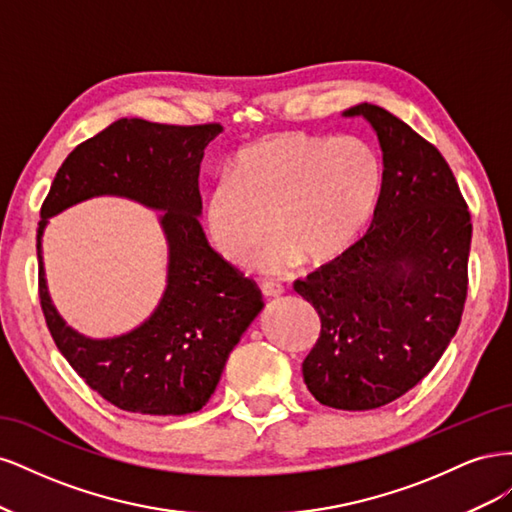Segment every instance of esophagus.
Listing matches in <instances>:
<instances>
[{
	"mask_svg": "<svg viewBox=\"0 0 512 512\" xmlns=\"http://www.w3.org/2000/svg\"><path fill=\"white\" fill-rule=\"evenodd\" d=\"M260 292H262V297H267V299L282 297V294H284V286L275 284V282H265V284L260 286Z\"/></svg>",
	"mask_w": 512,
	"mask_h": 512,
	"instance_id": "esophagus-1",
	"label": "esophagus"
}]
</instances>
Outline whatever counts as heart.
Instances as JSON below:
<instances>
[{"mask_svg":"<svg viewBox=\"0 0 512 512\" xmlns=\"http://www.w3.org/2000/svg\"><path fill=\"white\" fill-rule=\"evenodd\" d=\"M384 168L359 136L284 132L243 147L203 205L207 235L228 262H252L273 228L258 267L286 275L346 256L374 220ZM272 226H268V220Z\"/></svg>","mask_w":512,"mask_h":512,"instance_id":"1","label":"heart"}]
</instances>
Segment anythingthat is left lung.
<instances>
[{
	"instance_id": "1",
	"label": "left lung",
	"mask_w": 512,
	"mask_h": 512,
	"mask_svg": "<svg viewBox=\"0 0 512 512\" xmlns=\"http://www.w3.org/2000/svg\"><path fill=\"white\" fill-rule=\"evenodd\" d=\"M382 149L367 235L294 284L320 316L303 380L322 406L374 410L408 393L455 337L468 294L472 224L442 153L382 106L356 104Z\"/></svg>"
}]
</instances>
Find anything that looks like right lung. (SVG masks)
Wrapping results in <instances>:
<instances>
[{"label": "right lung", "mask_w": 512, "mask_h": 512, "mask_svg": "<svg viewBox=\"0 0 512 512\" xmlns=\"http://www.w3.org/2000/svg\"><path fill=\"white\" fill-rule=\"evenodd\" d=\"M220 123L166 126L119 119L81 143L59 166L40 209V305L59 352L113 406L158 416L203 408L228 354L265 307L258 288L213 250L198 218L205 147ZM96 195L134 199L159 216L169 245L167 288L152 316L132 332L94 340L67 327L43 277L41 235L53 214Z\"/></svg>", "instance_id": "1"}]
</instances>
